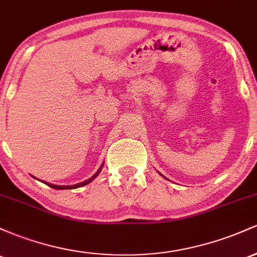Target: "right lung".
I'll list each match as a JSON object with an SVG mask.
<instances>
[{
  "instance_id": "1",
  "label": "right lung",
  "mask_w": 257,
  "mask_h": 257,
  "mask_svg": "<svg viewBox=\"0 0 257 257\" xmlns=\"http://www.w3.org/2000/svg\"><path fill=\"white\" fill-rule=\"evenodd\" d=\"M100 170H101V168H100V169L98 170V172H96L95 175H94V176H91V178H90L89 180H85V181L81 182V184H77V185H73V186H57V185H52V184H47V185H48V186H51L52 188H55V190H67V188H77V187H81V186H84V185L89 184V182L93 181V180L95 179L96 176L99 175Z\"/></svg>"
}]
</instances>
